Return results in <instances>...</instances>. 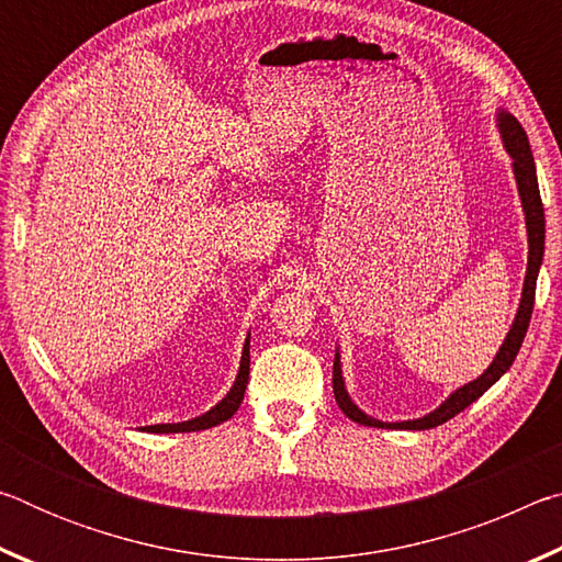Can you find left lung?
Segmentation results:
<instances>
[{
  "instance_id": "obj_1",
  "label": "left lung",
  "mask_w": 562,
  "mask_h": 562,
  "mask_svg": "<svg viewBox=\"0 0 562 562\" xmlns=\"http://www.w3.org/2000/svg\"><path fill=\"white\" fill-rule=\"evenodd\" d=\"M498 131H501L503 146H506L508 156L513 158V173H516L518 195L522 203V213H526V227H528V270H526V282H522L518 315L513 319L508 337L503 339L496 359L491 361V367L479 379H473V382H469L465 386L456 389V392L446 398L439 408H434L431 414H426L422 418H412V422H394V424H386V422H379V418L367 416L355 402H351L345 389V379H341V364H339V351H337L335 372H331V389H335V398L339 408L351 418V422H357L361 426H376V429H408V431L434 429V426H441L456 414H461L465 406H471L475 398L483 396V392H488V389L508 372L513 359H516L530 325L532 302H536V280H538V270L546 252V215H543V201H540V190H538L536 160H532L526 131H522L518 119L510 116L506 111L498 113Z\"/></svg>"
}]
</instances>
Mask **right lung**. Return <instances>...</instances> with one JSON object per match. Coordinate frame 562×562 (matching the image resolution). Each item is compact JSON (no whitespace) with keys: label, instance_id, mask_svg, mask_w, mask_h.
Wrapping results in <instances>:
<instances>
[{"label":"right lung","instance_id":"1","mask_svg":"<svg viewBox=\"0 0 562 562\" xmlns=\"http://www.w3.org/2000/svg\"><path fill=\"white\" fill-rule=\"evenodd\" d=\"M247 379H250V337L245 339L243 347V357H240V372L235 376V384L221 404H215L211 412H205L203 416L190 418V422H180V424H156V426H144L150 434H183V431H203L211 429V426H217L231 418L237 408L243 404L245 389H247Z\"/></svg>","mask_w":562,"mask_h":562}]
</instances>
